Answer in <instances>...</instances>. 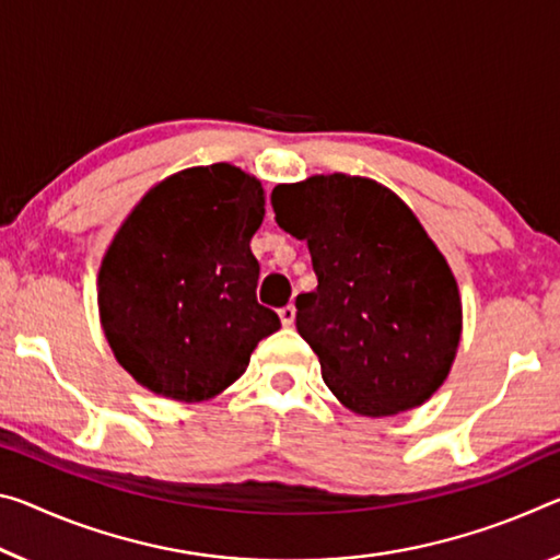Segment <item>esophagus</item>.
<instances>
[{
	"label": "esophagus",
	"mask_w": 560,
	"mask_h": 560,
	"mask_svg": "<svg viewBox=\"0 0 560 560\" xmlns=\"http://www.w3.org/2000/svg\"><path fill=\"white\" fill-rule=\"evenodd\" d=\"M279 318H281V324H283V326H291V324H294V318H296V306H294V304H287L283 308H279Z\"/></svg>",
	"instance_id": "obj_1"
}]
</instances>
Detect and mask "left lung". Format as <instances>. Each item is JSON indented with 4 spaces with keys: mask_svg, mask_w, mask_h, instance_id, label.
<instances>
[{
    "mask_svg": "<svg viewBox=\"0 0 560 560\" xmlns=\"http://www.w3.org/2000/svg\"><path fill=\"white\" fill-rule=\"evenodd\" d=\"M271 207L312 254L318 287L296 296V328L331 394L371 419L436 394L460 341V296L413 211L349 174L279 184Z\"/></svg>",
    "mask_w": 560,
    "mask_h": 560,
    "instance_id": "obj_1",
    "label": "left lung"
}]
</instances>
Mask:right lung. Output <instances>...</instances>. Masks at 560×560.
I'll return each instance as SVG.
<instances>
[{
  "label": "right lung",
  "mask_w": 560,
  "mask_h": 560,
  "mask_svg": "<svg viewBox=\"0 0 560 560\" xmlns=\"http://www.w3.org/2000/svg\"><path fill=\"white\" fill-rule=\"evenodd\" d=\"M261 221V182L232 164L172 174L124 219L100 269V316L137 384L207 401L279 331V316L256 301L259 261L248 244Z\"/></svg>",
  "instance_id": "add662e5"
}]
</instances>
